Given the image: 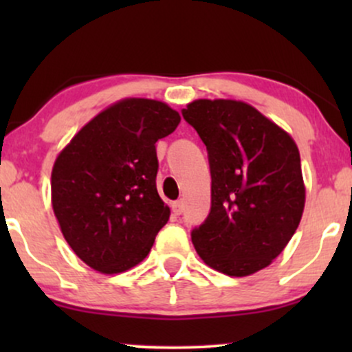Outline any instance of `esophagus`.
I'll use <instances>...</instances> for the list:
<instances>
[{"label":"esophagus","mask_w":352,"mask_h":352,"mask_svg":"<svg viewBox=\"0 0 352 352\" xmlns=\"http://www.w3.org/2000/svg\"><path fill=\"white\" fill-rule=\"evenodd\" d=\"M172 210H173V213H175V215H180V213L184 212V201H182V200L173 201Z\"/></svg>","instance_id":"esophagus-1"}]
</instances>
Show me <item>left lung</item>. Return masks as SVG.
<instances>
[{"instance_id": "left-lung-1", "label": "left lung", "mask_w": 352, "mask_h": 352, "mask_svg": "<svg viewBox=\"0 0 352 352\" xmlns=\"http://www.w3.org/2000/svg\"><path fill=\"white\" fill-rule=\"evenodd\" d=\"M182 114L207 145L212 173V210L193 246L210 268L250 276L273 263L301 221L298 145L243 100L197 99Z\"/></svg>"}]
</instances>
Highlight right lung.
I'll return each mask as SVG.
<instances>
[{
	"instance_id": "right-lung-1",
	"label": "right lung",
	"mask_w": 352,
	"mask_h": 352,
	"mask_svg": "<svg viewBox=\"0 0 352 352\" xmlns=\"http://www.w3.org/2000/svg\"><path fill=\"white\" fill-rule=\"evenodd\" d=\"M180 114L155 99L127 98L100 111L56 157L51 204L63 236L96 272L134 268L170 217L155 185V142Z\"/></svg>"
}]
</instances>
